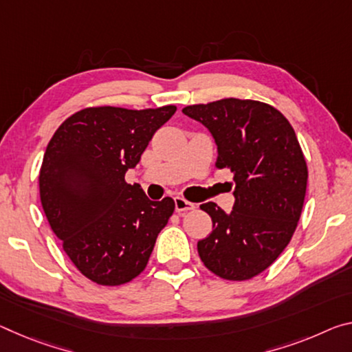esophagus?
<instances>
[{
  "mask_svg": "<svg viewBox=\"0 0 352 352\" xmlns=\"http://www.w3.org/2000/svg\"><path fill=\"white\" fill-rule=\"evenodd\" d=\"M174 202H175V210L178 211V213L196 208V205H194L192 202H189V200H186V199H183V197H175Z\"/></svg>",
  "mask_w": 352,
  "mask_h": 352,
  "instance_id": "1",
  "label": "esophagus"
}]
</instances>
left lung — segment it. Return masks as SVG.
<instances>
[{"mask_svg":"<svg viewBox=\"0 0 352 352\" xmlns=\"http://www.w3.org/2000/svg\"><path fill=\"white\" fill-rule=\"evenodd\" d=\"M208 128L217 169L235 183V205L226 213L200 205L213 230L197 243L204 265L226 280H248L270 267L298 227L307 189V163L293 126L274 106L222 98L182 109Z\"/></svg>","mask_w":352,"mask_h":352,"instance_id":"obj_1","label":"left lung"}]
</instances>
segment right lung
<instances>
[{"label": "right lung", "mask_w": 352, "mask_h": 352, "mask_svg": "<svg viewBox=\"0 0 352 352\" xmlns=\"http://www.w3.org/2000/svg\"><path fill=\"white\" fill-rule=\"evenodd\" d=\"M175 111L86 108L50 139L38 174L43 211L72 263L98 285H124L141 274L174 213V200L152 202L125 174Z\"/></svg>", "instance_id": "obj_1"}]
</instances>
